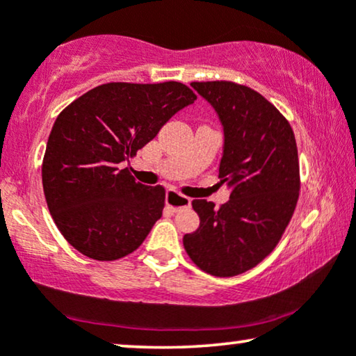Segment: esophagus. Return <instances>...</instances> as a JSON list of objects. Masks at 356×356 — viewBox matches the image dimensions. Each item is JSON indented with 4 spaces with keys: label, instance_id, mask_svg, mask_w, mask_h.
<instances>
[{
    "label": "esophagus",
    "instance_id": "obj_1",
    "mask_svg": "<svg viewBox=\"0 0 356 356\" xmlns=\"http://www.w3.org/2000/svg\"><path fill=\"white\" fill-rule=\"evenodd\" d=\"M165 202H167V206L172 209L173 212L181 211V209H188L191 206V199L183 196V194L175 191V189H168L167 194H165Z\"/></svg>",
    "mask_w": 356,
    "mask_h": 356
}]
</instances>
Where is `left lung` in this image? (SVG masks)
I'll return each mask as SVG.
<instances>
[{"label":"left lung","mask_w":356,"mask_h":356,"mask_svg":"<svg viewBox=\"0 0 356 356\" xmlns=\"http://www.w3.org/2000/svg\"><path fill=\"white\" fill-rule=\"evenodd\" d=\"M223 129L220 183L230 199L220 209L194 199L196 232L183 236L194 264L217 277L246 272L279 243L300 191L298 150L289 121L246 86L227 81L193 82Z\"/></svg>","instance_id":"8db88e82"}]
</instances>
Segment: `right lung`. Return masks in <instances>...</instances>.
<instances>
[{"mask_svg": "<svg viewBox=\"0 0 356 356\" xmlns=\"http://www.w3.org/2000/svg\"><path fill=\"white\" fill-rule=\"evenodd\" d=\"M194 100L181 82H110L58 115L42 183L53 220L72 248L115 261L143 245L162 217L165 189L138 183L123 163Z\"/></svg>", "mask_w": 356, "mask_h": 356, "instance_id": "1", "label": "right lung"}]
</instances>
